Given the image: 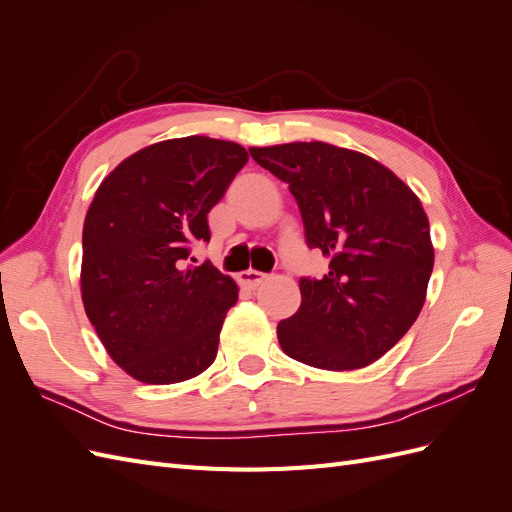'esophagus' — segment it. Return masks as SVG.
Masks as SVG:
<instances>
[{"mask_svg":"<svg viewBox=\"0 0 512 512\" xmlns=\"http://www.w3.org/2000/svg\"><path fill=\"white\" fill-rule=\"evenodd\" d=\"M267 280V273H260V271H254V269H247L243 273H239V282L247 288H258L262 282Z\"/></svg>","mask_w":512,"mask_h":512,"instance_id":"34e87169","label":"esophagus"}]
</instances>
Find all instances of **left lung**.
<instances>
[{"mask_svg": "<svg viewBox=\"0 0 512 512\" xmlns=\"http://www.w3.org/2000/svg\"><path fill=\"white\" fill-rule=\"evenodd\" d=\"M250 153L288 183L307 245L329 258L322 280L299 282L297 314L277 324L282 350L329 371L378 361L425 303L433 245L421 200L393 170L352 149L312 141Z\"/></svg>", "mask_w": 512, "mask_h": 512, "instance_id": "left-lung-1", "label": "left lung"}]
</instances>
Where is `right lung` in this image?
<instances>
[{
	"mask_svg": "<svg viewBox=\"0 0 512 512\" xmlns=\"http://www.w3.org/2000/svg\"><path fill=\"white\" fill-rule=\"evenodd\" d=\"M247 151L209 136L170 138L123 160L83 226L81 297L111 359L145 384L190 380L215 361L239 288L190 247L209 241L207 213ZM196 262V260H194Z\"/></svg>",
	"mask_w": 512,
	"mask_h": 512,
	"instance_id": "right-lung-1",
	"label": "right lung"
}]
</instances>
